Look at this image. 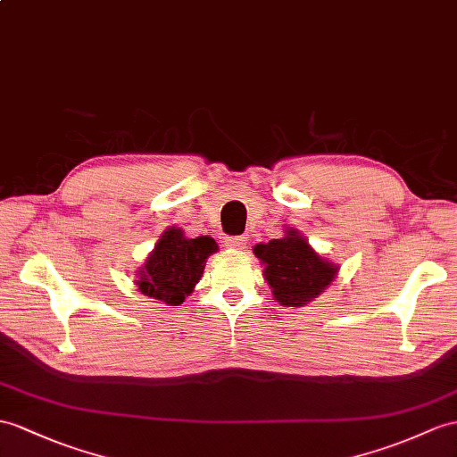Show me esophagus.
Segmentation results:
<instances>
[{"mask_svg": "<svg viewBox=\"0 0 457 457\" xmlns=\"http://www.w3.org/2000/svg\"><path fill=\"white\" fill-rule=\"evenodd\" d=\"M225 246L232 252H242L244 248H246V238H244V237H227Z\"/></svg>", "mask_w": 457, "mask_h": 457, "instance_id": "1", "label": "esophagus"}]
</instances>
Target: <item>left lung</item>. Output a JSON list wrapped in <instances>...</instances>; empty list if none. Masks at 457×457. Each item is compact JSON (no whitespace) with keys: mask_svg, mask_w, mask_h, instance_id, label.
Here are the masks:
<instances>
[{"mask_svg":"<svg viewBox=\"0 0 457 457\" xmlns=\"http://www.w3.org/2000/svg\"><path fill=\"white\" fill-rule=\"evenodd\" d=\"M253 253L263 265L262 275L273 300L281 306L312 303L339 273V265L321 258L295 227H287L281 238L255 244Z\"/></svg>","mask_w":457,"mask_h":457,"instance_id":"1","label":"left lung"}]
</instances>
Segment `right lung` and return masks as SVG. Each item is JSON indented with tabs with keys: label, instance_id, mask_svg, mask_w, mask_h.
Returning a JSON list of instances; mask_svg holds the SVG:
<instances>
[{
	"label": "right lung",
	"instance_id": "obj_1",
	"mask_svg": "<svg viewBox=\"0 0 457 457\" xmlns=\"http://www.w3.org/2000/svg\"><path fill=\"white\" fill-rule=\"evenodd\" d=\"M219 250L211 237L187 238L180 227H169L136 271L137 291L169 306H180L194 293L207 258Z\"/></svg>",
	"mask_w": 457,
	"mask_h": 457
}]
</instances>
